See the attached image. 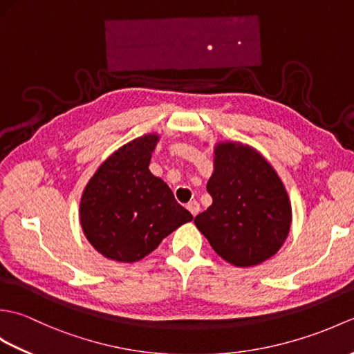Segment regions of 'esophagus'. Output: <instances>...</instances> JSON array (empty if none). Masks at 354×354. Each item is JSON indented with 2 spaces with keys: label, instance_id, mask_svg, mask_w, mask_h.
I'll use <instances>...</instances> for the list:
<instances>
[{
  "label": "esophagus",
  "instance_id": "34e87169",
  "mask_svg": "<svg viewBox=\"0 0 354 354\" xmlns=\"http://www.w3.org/2000/svg\"><path fill=\"white\" fill-rule=\"evenodd\" d=\"M187 208H189V212H190L193 216H196V214L199 213V204H198L196 201L189 202V204H187Z\"/></svg>",
  "mask_w": 354,
  "mask_h": 354
}]
</instances>
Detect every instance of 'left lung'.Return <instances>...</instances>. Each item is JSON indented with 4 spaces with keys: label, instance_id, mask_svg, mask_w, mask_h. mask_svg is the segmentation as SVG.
Masks as SVG:
<instances>
[{
    "label": "left lung",
    "instance_id": "1",
    "mask_svg": "<svg viewBox=\"0 0 354 354\" xmlns=\"http://www.w3.org/2000/svg\"><path fill=\"white\" fill-rule=\"evenodd\" d=\"M207 192L213 204L194 223L223 260L248 268L280 250L290 228V202L257 150L240 142L217 145Z\"/></svg>",
    "mask_w": 354,
    "mask_h": 354
}]
</instances>
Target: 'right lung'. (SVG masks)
Returning <instances> with one entry per match:
<instances>
[{"label":"right lung","instance_id":"add662e5","mask_svg":"<svg viewBox=\"0 0 354 354\" xmlns=\"http://www.w3.org/2000/svg\"><path fill=\"white\" fill-rule=\"evenodd\" d=\"M158 135H145L112 153L89 179L80 201L86 239L106 259L133 263L193 219L149 162Z\"/></svg>","mask_w":354,"mask_h":354}]
</instances>
